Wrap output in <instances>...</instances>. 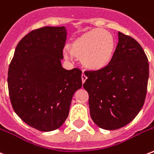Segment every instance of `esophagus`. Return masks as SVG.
I'll return each mask as SVG.
<instances>
[{"mask_svg":"<svg viewBox=\"0 0 154 154\" xmlns=\"http://www.w3.org/2000/svg\"><path fill=\"white\" fill-rule=\"evenodd\" d=\"M86 79H87V77H86V76H85V73L83 72V73H82V83H84V82H85V81H86Z\"/></svg>","mask_w":154,"mask_h":154,"instance_id":"obj_1","label":"esophagus"}]
</instances>
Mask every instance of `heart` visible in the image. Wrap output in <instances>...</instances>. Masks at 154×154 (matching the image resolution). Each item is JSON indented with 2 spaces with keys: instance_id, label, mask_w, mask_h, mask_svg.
Here are the masks:
<instances>
[{
  "instance_id": "heart-1",
  "label": "heart",
  "mask_w": 154,
  "mask_h": 154,
  "mask_svg": "<svg viewBox=\"0 0 154 154\" xmlns=\"http://www.w3.org/2000/svg\"><path fill=\"white\" fill-rule=\"evenodd\" d=\"M116 41L111 33L94 29L83 33L68 45L71 55L81 59L83 67L98 71L107 66L113 58Z\"/></svg>"
}]
</instances>
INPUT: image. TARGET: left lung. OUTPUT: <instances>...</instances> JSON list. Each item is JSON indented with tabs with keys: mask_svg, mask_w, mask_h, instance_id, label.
Instances as JSON below:
<instances>
[{
	"mask_svg": "<svg viewBox=\"0 0 154 154\" xmlns=\"http://www.w3.org/2000/svg\"><path fill=\"white\" fill-rule=\"evenodd\" d=\"M119 43L110 64L85 72L83 87L89 94L91 119L99 128L116 130L132 121L147 93L149 62L139 43L118 33Z\"/></svg>",
	"mask_w": 154,
	"mask_h": 154,
	"instance_id": "8db88e82",
	"label": "left lung"
}]
</instances>
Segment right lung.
Wrapping results in <instances>:
<instances>
[{
  "label": "right lung",
  "mask_w": 154,
  "mask_h": 154,
  "mask_svg": "<svg viewBox=\"0 0 154 154\" xmlns=\"http://www.w3.org/2000/svg\"><path fill=\"white\" fill-rule=\"evenodd\" d=\"M65 26H44L20 40L8 71L15 113L42 132L59 128L69 116L72 96L82 86V71L61 65Z\"/></svg>",
  "instance_id": "obj_1"
}]
</instances>
